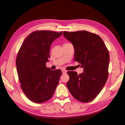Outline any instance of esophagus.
I'll list each match as a JSON object with an SVG mask.
<instances>
[{
  "instance_id": "1",
  "label": "esophagus",
  "mask_w": 125,
  "mask_h": 125,
  "mask_svg": "<svg viewBox=\"0 0 125 125\" xmlns=\"http://www.w3.org/2000/svg\"><path fill=\"white\" fill-rule=\"evenodd\" d=\"M62 73H67V71L66 70H62Z\"/></svg>"
}]
</instances>
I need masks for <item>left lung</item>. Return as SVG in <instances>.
Listing matches in <instances>:
<instances>
[{
  "mask_svg": "<svg viewBox=\"0 0 125 125\" xmlns=\"http://www.w3.org/2000/svg\"><path fill=\"white\" fill-rule=\"evenodd\" d=\"M63 35L73 45L74 61L83 68V73L79 74L75 71L67 72L69 80L66 85L75 99L88 103L98 95L107 81L108 50L96 34L86 31H64Z\"/></svg>",
  "mask_w": 125,
  "mask_h": 125,
  "instance_id": "obj_1",
  "label": "left lung"
}]
</instances>
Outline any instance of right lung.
Instances as JSON below:
<instances>
[{"label": "right lung", "mask_w": 125, "mask_h": 125, "mask_svg": "<svg viewBox=\"0 0 125 125\" xmlns=\"http://www.w3.org/2000/svg\"><path fill=\"white\" fill-rule=\"evenodd\" d=\"M51 31H36L24 40L16 58V66L21 88L33 102L42 103L53 95L62 74L59 69L46 67L50 57L51 46L62 35Z\"/></svg>", "instance_id": "1"}]
</instances>
